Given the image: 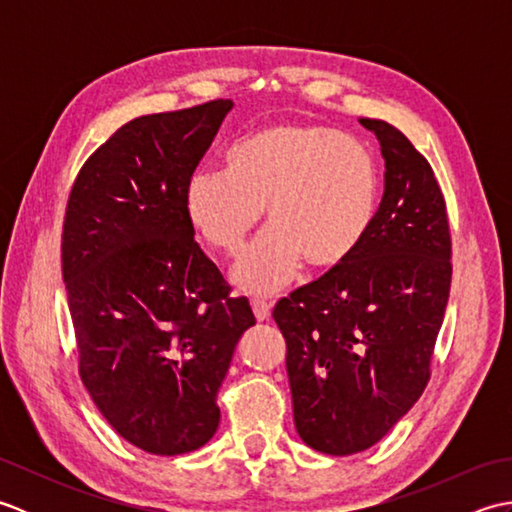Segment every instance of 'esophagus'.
<instances>
[{
    "instance_id": "1",
    "label": "esophagus",
    "mask_w": 512,
    "mask_h": 512,
    "mask_svg": "<svg viewBox=\"0 0 512 512\" xmlns=\"http://www.w3.org/2000/svg\"><path fill=\"white\" fill-rule=\"evenodd\" d=\"M250 306H253V312H255L257 321H266L270 317V303L268 301L255 297L253 301H250Z\"/></svg>"
}]
</instances>
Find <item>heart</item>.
<instances>
[{
	"label": "heart",
	"instance_id": "heart-1",
	"mask_svg": "<svg viewBox=\"0 0 512 512\" xmlns=\"http://www.w3.org/2000/svg\"><path fill=\"white\" fill-rule=\"evenodd\" d=\"M380 200L376 158L361 140L321 125L259 127L231 145L224 171H198L184 211L206 244L237 257L262 224L270 233L242 259L235 281L273 292L297 273L350 259L372 228Z\"/></svg>",
	"mask_w": 512,
	"mask_h": 512
}]
</instances>
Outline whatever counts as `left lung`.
Here are the masks:
<instances>
[{
	"label": "left lung",
	"mask_w": 512,
	"mask_h": 512,
	"mask_svg": "<svg viewBox=\"0 0 512 512\" xmlns=\"http://www.w3.org/2000/svg\"><path fill=\"white\" fill-rule=\"evenodd\" d=\"M385 193L363 244L343 264L279 299L295 424L308 447H374L416 405L451 290L447 202L429 160L378 118Z\"/></svg>",
	"instance_id": "8db88e82"
}]
</instances>
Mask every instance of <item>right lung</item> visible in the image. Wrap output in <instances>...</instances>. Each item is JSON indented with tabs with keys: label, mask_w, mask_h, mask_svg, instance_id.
Masks as SVG:
<instances>
[{
	"label": "right lung",
	"mask_w": 512,
	"mask_h": 512,
	"mask_svg": "<svg viewBox=\"0 0 512 512\" xmlns=\"http://www.w3.org/2000/svg\"><path fill=\"white\" fill-rule=\"evenodd\" d=\"M231 107L215 99L125 123L83 162L65 206L61 273L81 380L118 436L154 455L213 438L217 391L255 325L184 211Z\"/></svg>",
	"instance_id": "add662e5"
}]
</instances>
